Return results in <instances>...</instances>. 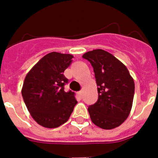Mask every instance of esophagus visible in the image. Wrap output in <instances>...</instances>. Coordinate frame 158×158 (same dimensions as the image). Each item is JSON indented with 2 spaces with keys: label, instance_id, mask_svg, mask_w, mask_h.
Here are the masks:
<instances>
[{
  "label": "esophagus",
  "instance_id": "esophagus-1",
  "mask_svg": "<svg viewBox=\"0 0 158 158\" xmlns=\"http://www.w3.org/2000/svg\"><path fill=\"white\" fill-rule=\"evenodd\" d=\"M77 94H78V96H80L81 98V97H82V91H80V92H78V93H77Z\"/></svg>",
  "mask_w": 158,
  "mask_h": 158
}]
</instances>
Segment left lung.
<instances>
[{"label": "left lung", "instance_id": "8db88e82", "mask_svg": "<svg viewBox=\"0 0 158 158\" xmlns=\"http://www.w3.org/2000/svg\"><path fill=\"white\" fill-rule=\"evenodd\" d=\"M95 73L98 100L88 107L91 120L102 129L117 127L126 120L132 107L135 82L120 61L107 51L97 49L85 53Z\"/></svg>", "mask_w": 158, "mask_h": 158}]
</instances>
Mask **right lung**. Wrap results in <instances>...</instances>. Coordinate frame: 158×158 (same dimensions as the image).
<instances>
[{"label":"right lung","mask_w":158,"mask_h":158,"mask_svg":"<svg viewBox=\"0 0 158 158\" xmlns=\"http://www.w3.org/2000/svg\"><path fill=\"white\" fill-rule=\"evenodd\" d=\"M73 55L51 52L42 58L28 72L22 88V96L32 118L47 128L65 123L77 104L74 92H65L68 79L64 71Z\"/></svg>","instance_id":"1"}]
</instances>
